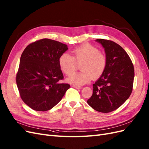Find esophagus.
Listing matches in <instances>:
<instances>
[{"label":"esophagus","instance_id":"1","mask_svg":"<svg viewBox=\"0 0 149 149\" xmlns=\"http://www.w3.org/2000/svg\"><path fill=\"white\" fill-rule=\"evenodd\" d=\"M72 87L75 88H77V89H81V86H79V85H73Z\"/></svg>","mask_w":149,"mask_h":149}]
</instances>
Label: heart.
Instances as JSON below:
<instances>
[{
    "instance_id": "obj_1",
    "label": "heart",
    "mask_w": 149,
    "mask_h": 149,
    "mask_svg": "<svg viewBox=\"0 0 149 149\" xmlns=\"http://www.w3.org/2000/svg\"><path fill=\"white\" fill-rule=\"evenodd\" d=\"M73 56L68 53L62 54L59 58L61 70L66 75H70L75 70L76 62L81 63L79 73L71 75L67 79L75 85H84L102 75L107 66V57L100 52L97 47L85 44L72 50Z\"/></svg>"
}]
</instances>
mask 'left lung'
Returning <instances> with one entry per match:
<instances>
[{
	"label": "left lung",
	"instance_id": "obj_1",
	"mask_svg": "<svg viewBox=\"0 0 149 149\" xmlns=\"http://www.w3.org/2000/svg\"><path fill=\"white\" fill-rule=\"evenodd\" d=\"M95 41L104 48L107 63L102 75L93 84V94L87 103L96 111L109 113L121 107L131 95L134 69L121 46L109 40Z\"/></svg>",
	"mask_w": 149,
	"mask_h": 149
}]
</instances>
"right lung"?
Listing matches in <instances>:
<instances>
[{
	"label": "right lung",
	"mask_w": 149,
	"mask_h": 149,
	"mask_svg": "<svg viewBox=\"0 0 149 149\" xmlns=\"http://www.w3.org/2000/svg\"><path fill=\"white\" fill-rule=\"evenodd\" d=\"M68 46L50 39H42L26 46L20 57L16 81L21 98L35 111L53 108L64 97L70 85L59 65L60 56Z\"/></svg>",
	"instance_id": "right-lung-1"
}]
</instances>
